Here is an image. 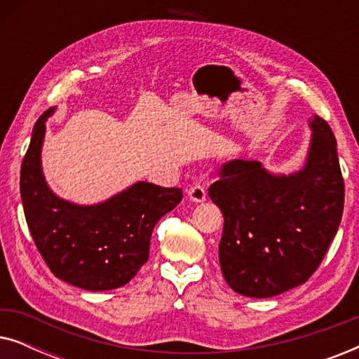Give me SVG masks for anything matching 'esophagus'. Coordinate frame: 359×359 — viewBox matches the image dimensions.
<instances>
[{
    "label": "esophagus",
    "instance_id": "obj_1",
    "mask_svg": "<svg viewBox=\"0 0 359 359\" xmlns=\"http://www.w3.org/2000/svg\"><path fill=\"white\" fill-rule=\"evenodd\" d=\"M188 198H189V201H193V203L199 204V203H204L205 198H208V193H205L204 186L196 184V186H193V188H189Z\"/></svg>",
    "mask_w": 359,
    "mask_h": 359
}]
</instances>
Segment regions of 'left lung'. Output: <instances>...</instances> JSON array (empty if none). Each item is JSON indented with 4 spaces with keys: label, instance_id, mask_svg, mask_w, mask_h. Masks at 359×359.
<instances>
[{
    "label": "left lung",
    "instance_id": "obj_1",
    "mask_svg": "<svg viewBox=\"0 0 359 359\" xmlns=\"http://www.w3.org/2000/svg\"><path fill=\"white\" fill-rule=\"evenodd\" d=\"M302 168L271 173L259 161L222 165L209 196L224 214L219 262L225 281L247 297H273L312 276L337 235L345 203L335 135L322 117Z\"/></svg>",
    "mask_w": 359,
    "mask_h": 359
}]
</instances>
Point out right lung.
<instances>
[{"mask_svg":"<svg viewBox=\"0 0 359 359\" xmlns=\"http://www.w3.org/2000/svg\"><path fill=\"white\" fill-rule=\"evenodd\" d=\"M39 117L21 165V199L34 243L58 279L86 291L126 286L147 263L155 224L183 199L178 188L137 181L102 201L81 205L48 188L42 171L46 122Z\"/></svg>","mask_w":359,"mask_h":359,"instance_id":"1","label":"right lung"}]
</instances>
